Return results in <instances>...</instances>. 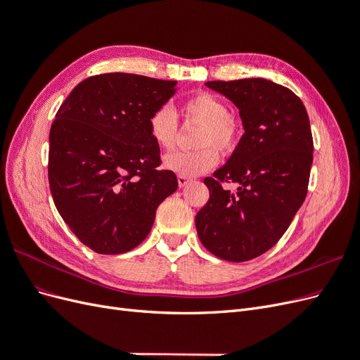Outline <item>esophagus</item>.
<instances>
[{
	"instance_id": "esophagus-1",
	"label": "esophagus",
	"mask_w": 360,
	"mask_h": 360,
	"mask_svg": "<svg viewBox=\"0 0 360 360\" xmlns=\"http://www.w3.org/2000/svg\"><path fill=\"white\" fill-rule=\"evenodd\" d=\"M177 180H179L180 188H183V186H186V184L192 180V177H189V176H183V174H180V176L177 177Z\"/></svg>"
}]
</instances>
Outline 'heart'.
Returning a JSON list of instances; mask_svg holds the SVG:
<instances>
[{"label":"heart","instance_id":"1","mask_svg":"<svg viewBox=\"0 0 360 360\" xmlns=\"http://www.w3.org/2000/svg\"><path fill=\"white\" fill-rule=\"evenodd\" d=\"M181 115L186 123L201 124L197 134L198 150L177 151L165 158V167L183 176H197L217 163V151H231L237 143V123L228 114V106L219 97L200 93L184 101ZM148 132L155 144L171 151L179 139L177 115L168 106H160L148 118Z\"/></svg>","mask_w":360,"mask_h":360}]
</instances>
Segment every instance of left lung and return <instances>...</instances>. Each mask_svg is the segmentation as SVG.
Instances as JSON below:
<instances>
[{"mask_svg":"<svg viewBox=\"0 0 360 360\" xmlns=\"http://www.w3.org/2000/svg\"><path fill=\"white\" fill-rule=\"evenodd\" d=\"M240 114L245 134L231 158L205 177L210 198L195 217L207 250L233 263L259 257L287 231L308 192L312 134L303 102L263 78L210 81ZM236 182L237 191L223 188Z\"/></svg>","mask_w":360,"mask_h":360,"instance_id":"8db88e82","label":"left lung"}]
</instances>
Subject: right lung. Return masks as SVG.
Returning <instances> with one entry per match:
<instances>
[{
  "label": "right lung",
  "mask_w": 360,
  "mask_h": 360,
  "mask_svg": "<svg viewBox=\"0 0 360 360\" xmlns=\"http://www.w3.org/2000/svg\"><path fill=\"white\" fill-rule=\"evenodd\" d=\"M177 81L134 73L90 76L60 106L49 132L53 202L72 233L97 254H123L148 236L159 204L179 188L160 169L148 118Z\"/></svg>",
  "instance_id": "add662e5"
}]
</instances>
